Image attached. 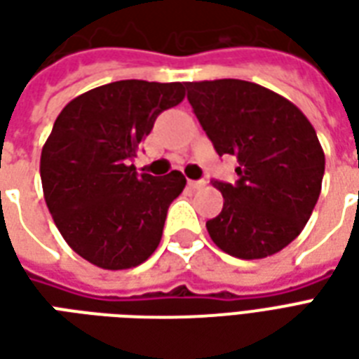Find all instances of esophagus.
<instances>
[{"instance_id":"esophagus-1","label":"esophagus","mask_w":359,"mask_h":359,"mask_svg":"<svg viewBox=\"0 0 359 359\" xmlns=\"http://www.w3.org/2000/svg\"><path fill=\"white\" fill-rule=\"evenodd\" d=\"M188 184L192 188H202L205 187V180H188Z\"/></svg>"}]
</instances>
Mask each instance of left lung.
Returning a JSON list of instances; mask_svg holds the SVG:
<instances>
[{"instance_id": "1", "label": "left lung", "mask_w": 359, "mask_h": 359, "mask_svg": "<svg viewBox=\"0 0 359 359\" xmlns=\"http://www.w3.org/2000/svg\"><path fill=\"white\" fill-rule=\"evenodd\" d=\"M188 102L219 156H234L238 180L213 187L223 210L205 226L229 256L262 259L288 246L316 208L325 154L292 102L248 81L187 82Z\"/></svg>"}]
</instances>
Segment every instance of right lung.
<instances>
[{
    "instance_id": "add662e5",
    "label": "right lung",
    "mask_w": 359,
    "mask_h": 359,
    "mask_svg": "<svg viewBox=\"0 0 359 359\" xmlns=\"http://www.w3.org/2000/svg\"><path fill=\"white\" fill-rule=\"evenodd\" d=\"M184 100L182 82L118 81L69 102L40 157L43 198L71 248L102 269H130L159 246L182 172H136L130 159L159 113Z\"/></svg>"
}]
</instances>
